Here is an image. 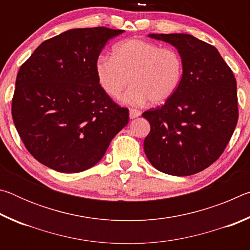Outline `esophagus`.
I'll use <instances>...</instances> for the list:
<instances>
[{"instance_id":"1","label":"esophagus","mask_w":250,"mask_h":250,"mask_svg":"<svg viewBox=\"0 0 250 250\" xmlns=\"http://www.w3.org/2000/svg\"><path fill=\"white\" fill-rule=\"evenodd\" d=\"M129 115H130V118H131V119H134V118H137V117H139V116H141V111H140V110H138V109L131 108V109H130Z\"/></svg>"}]
</instances>
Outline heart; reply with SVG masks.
Instances as JSON below:
<instances>
[{
  "mask_svg": "<svg viewBox=\"0 0 250 250\" xmlns=\"http://www.w3.org/2000/svg\"><path fill=\"white\" fill-rule=\"evenodd\" d=\"M113 56L101 55L96 62V74L105 94L119 98L131 86L122 100L141 105L150 100L161 104L172 98L184 75V61L175 47H161L152 42L130 39L113 47Z\"/></svg>",
  "mask_w": 250,
  "mask_h": 250,
  "instance_id": "obj_1",
  "label": "heart"
}]
</instances>
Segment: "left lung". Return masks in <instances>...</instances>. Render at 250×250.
Wrapping results in <instances>:
<instances>
[{
  "mask_svg": "<svg viewBox=\"0 0 250 250\" xmlns=\"http://www.w3.org/2000/svg\"><path fill=\"white\" fill-rule=\"evenodd\" d=\"M175 46L184 61L179 89L166 104L142 113L151 130L145 152L170 175L195 174L225 150L238 121L236 78L213 45L188 34H150Z\"/></svg>",
  "mask_w": 250,
  "mask_h": 250,
  "instance_id": "1",
  "label": "left lung"
}]
</instances>
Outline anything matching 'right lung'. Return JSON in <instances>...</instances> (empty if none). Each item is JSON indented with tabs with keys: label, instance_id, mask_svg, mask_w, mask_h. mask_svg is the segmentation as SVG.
<instances>
[{
	"label": "right lung",
	"instance_id": "add662e5",
	"mask_svg": "<svg viewBox=\"0 0 250 250\" xmlns=\"http://www.w3.org/2000/svg\"><path fill=\"white\" fill-rule=\"evenodd\" d=\"M75 28L42 43L20 67L12 117L25 147L62 173L94 167L129 122V109L100 86L96 62L108 40L124 33Z\"/></svg>",
	"mask_w": 250,
	"mask_h": 250
}]
</instances>
